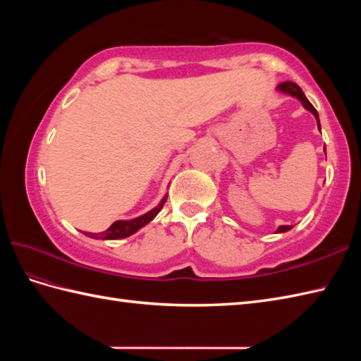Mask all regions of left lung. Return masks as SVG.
I'll return each mask as SVG.
<instances>
[{
	"label": "left lung",
	"mask_w": 361,
	"mask_h": 361,
	"mask_svg": "<svg viewBox=\"0 0 361 361\" xmlns=\"http://www.w3.org/2000/svg\"><path fill=\"white\" fill-rule=\"evenodd\" d=\"M278 88H279L281 91H283V93H288V94H291V96L298 97L299 101L302 102V105L305 106V110H309V111L313 113V116H315L317 121H318V128L321 130V127H319V118H318V113H317V110H315V106H313V105L309 102V99L304 96L302 90L299 88L295 82H282V83H279ZM324 150H326V147H324ZM291 228H293V226L282 225V226L278 228V233H286V231H288V229H291Z\"/></svg>",
	"instance_id": "left-lung-1"
}]
</instances>
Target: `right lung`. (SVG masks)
<instances>
[{
	"mask_svg": "<svg viewBox=\"0 0 361 361\" xmlns=\"http://www.w3.org/2000/svg\"><path fill=\"white\" fill-rule=\"evenodd\" d=\"M167 197H164L161 203L157 206V208H153L152 211H149L147 214H144V216L133 219V220H118L114 221V224L106 229V231L101 233V234H93V233H87L85 235L88 237H93V239H106V240H114V239H124V237L132 235L133 233H136L137 229L145 226L149 224L150 220L155 219L157 214L163 208V204L166 203Z\"/></svg>",
	"mask_w": 361,
	"mask_h": 361,
	"instance_id": "right-lung-1",
	"label": "right lung"
}]
</instances>
